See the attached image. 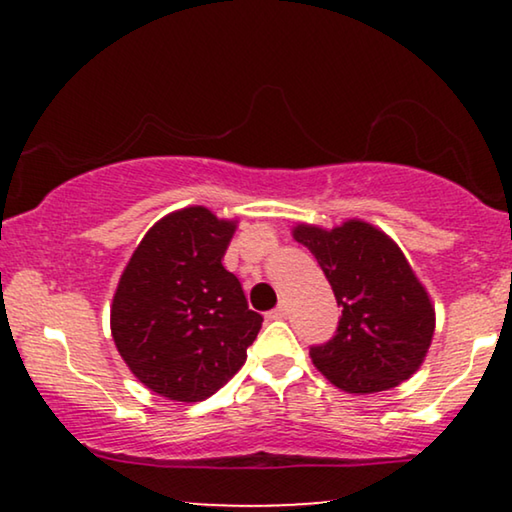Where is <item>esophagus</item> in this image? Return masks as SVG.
<instances>
[{
    "label": "esophagus",
    "instance_id": "obj_1",
    "mask_svg": "<svg viewBox=\"0 0 512 512\" xmlns=\"http://www.w3.org/2000/svg\"><path fill=\"white\" fill-rule=\"evenodd\" d=\"M286 314H289V307H286V305L282 303V305H277L272 312H268V317H270V319H284Z\"/></svg>",
    "mask_w": 512,
    "mask_h": 512
}]
</instances>
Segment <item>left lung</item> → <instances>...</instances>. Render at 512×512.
<instances>
[{
  "mask_svg": "<svg viewBox=\"0 0 512 512\" xmlns=\"http://www.w3.org/2000/svg\"><path fill=\"white\" fill-rule=\"evenodd\" d=\"M293 237L317 258L342 307L333 338L310 347L314 366L349 394L408 380L429 352L436 314L403 251L363 221L298 226Z\"/></svg>",
  "mask_w": 512,
  "mask_h": 512,
  "instance_id": "left-lung-1",
  "label": "left lung"
}]
</instances>
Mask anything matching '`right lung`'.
<instances>
[{"label": "right lung", "instance_id": "1", "mask_svg": "<svg viewBox=\"0 0 512 512\" xmlns=\"http://www.w3.org/2000/svg\"><path fill=\"white\" fill-rule=\"evenodd\" d=\"M233 221L205 207L160 219L132 254L111 305V335L142 384L170 401H205L247 359L263 317L223 268Z\"/></svg>", "mask_w": 512, "mask_h": 512}]
</instances>
